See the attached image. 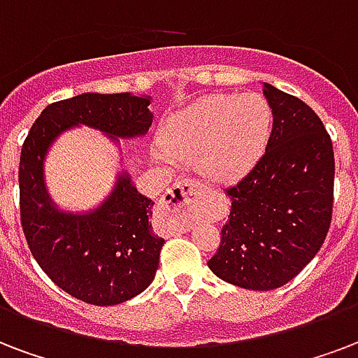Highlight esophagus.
<instances>
[{
    "label": "esophagus",
    "instance_id": "esophagus-1",
    "mask_svg": "<svg viewBox=\"0 0 358 358\" xmlns=\"http://www.w3.org/2000/svg\"><path fill=\"white\" fill-rule=\"evenodd\" d=\"M199 184L197 180H178L176 184H173L165 191V195L161 199V203L165 204V206H171L174 210L184 208V206H189L193 203V199L197 195Z\"/></svg>",
    "mask_w": 358,
    "mask_h": 358
}]
</instances>
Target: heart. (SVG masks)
<instances>
[{
    "mask_svg": "<svg viewBox=\"0 0 358 358\" xmlns=\"http://www.w3.org/2000/svg\"><path fill=\"white\" fill-rule=\"evenodd\" d=\"M272 129V110L261 95H215L174 114L163 129V143L174 157L197 154L199 171L229 182L253 167ZM159 150L157 157L171 159Z\"/></svg>",
    "mask_w": 358,
    "mask_h": 358,
    "instance_id": "heart-1",
    "label": "heart"
}]
</instances>
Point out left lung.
Segmentation results:
<instances>
[{
  "label": "left lung",
  "instance_id": "8db88e82",
  "mask_svg": "<svg viewBox=\"0 0 358 358\" xmlns=\"http://www.w3.org/2000/svg\"><path fill=\"white\" fill-rule=\"evenodd\" d=\"M274 114L264 154L225 187L231 199L210 270L225 282L270 291L291 282L323 245L334 204V150L312 108L264 84Z\"/></svg>",
  "mask_w": 358,
  "mask_h": 358
}]
</instances>
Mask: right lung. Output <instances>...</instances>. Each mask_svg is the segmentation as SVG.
<instances>
[{"mask_svg": "<svg viewBox=\"0 0 358 358\" xmlns=\"http://www.w3.org/2000/svg\"><path fill=\"white\" fill-rule=\"evenodd\" d=\"M150 99L129 94H82L48 105L22 144L18 185L20 225L37 264L71 296L114 306L148 287L165 240L152 233V199L127 176L94 214L54 208L43 184V159L64 129L84 124L114 136L144 135L152 125Z\"/></svg>", "mask_w": 358, "mask_h": 358, "instance_id": "right-lung-1", "label": "right lung"}]
</instances>
